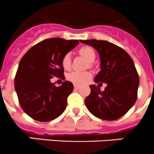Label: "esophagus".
I'll return each instance as SVG.
<instances>
[{
	"label": "esophagus",
	"mask_w": 154,
	"mask_h": 154,
	"mask_svg": "<svg viewBox=\"0 0 154 154\" xmlns=\"http://www.w3.org/2000/svg\"><path fill=\"white\" fill-rule=\"evenodd\" d=\"M74 88H75V89H79V88H80V85H74Z\"/></svg>",
	"instance_id": "34e87169"
}]
</instances>
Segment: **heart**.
<instances>
[{
    "label": "heart",
    "instance_id": "obj_1",
    "mask_svg": "<svg viewBox=\"0 0 154 154\" xmlns=\"http://www.w3.org/2000/svg\"><path fill=\"white\" fill-rule=\"evenodd\" d=\"M79 54L85 57L88 61L92 62L95 59V52L94 49L89 46H84L81 48L79 51ZM62 65L65 69H69L71 65V56L70 54H66L62 59ZM91 77V72H79V71H73L68 74L67 79L70 82H73L76 85H82L85 83Z\"/></svg>",
    "mask_w": 154,
    "mask_h": 154
}]
</instances>
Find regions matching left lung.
<instances>
[{
    "label": "left lung",
    "mask_w": 154,
    "mask_h": 154,
    "mask_svg": "<svg viewBox=\"0 0 154 154\" xmlns=\"http://www.w3.org/2000/svg\"><path fill=\"white\" fill-rule=\"evenodd\" d=\"M80 42L99 53L100 71L94 81L107 85L103 91H100L98 85H90L91 94L85 101L87 109L100 119L115 121L121 118L137 100L139 78L133 60L125 50L108 41L88 39Z\"/></svg>",
    "instance_id": "left-lung-1"
}]
</instances>
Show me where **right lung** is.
<instances>
[{
	"mask_svg": "<svg viewBox=\"0 0 154 154\" xmlns=\"http://www.w3.org/2000/svg\"><path fill=\"white\" fill-rule=\"evenodd\" d=\"M79 42L61 38L45 39L30 48L21 59L15 90L21 107L31 118L46 122L65 111L73 85L65 81L60 87H55L51 79L63 77L62 59Z\"/></svg>",
	"mask_w": 154,
	"mask_h": 154,
	"instance_id": "add662e5",
	"label": "right lung"
}]
</instances>
